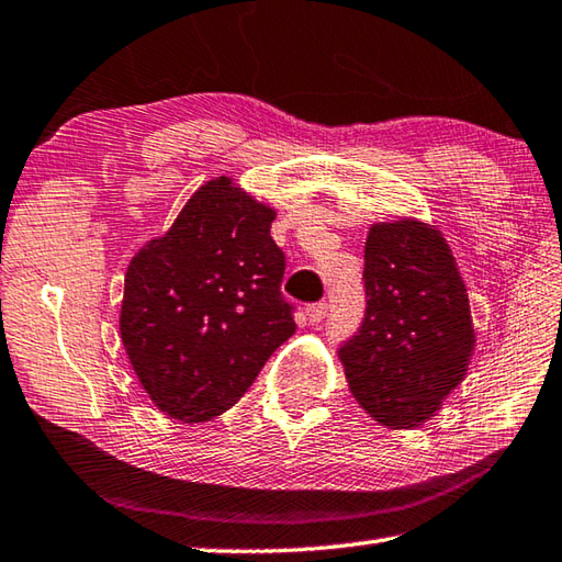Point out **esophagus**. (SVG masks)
Masks as SVG:
<instances>
[{
  "label": "esophagus",
  "instance_id": "obj_1",
  "mask_svg": "<svg viewBox=\"0 0 562 562\" xmlns=\"http://www.w3.org/2000/svg\"><path fill=\"white\" fill-rule=\"evenodd\" d=\"M305 315H308V321L315 325V323H321L323 317L327 315V303L325 301H321V303H311L308 308H305Z\"/></svg>",
  "mask_w": 562,
  "mask_h": 562
}]
</instances>
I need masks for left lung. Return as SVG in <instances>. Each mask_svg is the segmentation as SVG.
Returning <instances> with one entry per match:
<instances>
[{
    "instance_id": "left-lung-1",
    "label": "left lung",
    "mask_w": 562,
    "mask_h": 562,
    "mask_svg": "<svg viewBox=\"0 0 562 562\" xmlns=\"http://www.w3.org/2000/svg\"><path fill=\"white\" fill-rule=\"evenodd\" d=\"M364 295V321L340 347L349 391L381 426H423L474 349L468 289L440 232L418 220L369 229Z\"/></svg>"
}]
</instances>
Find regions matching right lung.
Returning a JSON list of instances; mask_svg holds the SVG:
<instances>
[{"label":"right lung","instance_id":"obj_1","mask_svg":"<svg viewBox=\"0 0 562 562\" xmlns=\"http://www.w3.org/2000/svg\"><path fill=\"white\" fill-rule=\"evenodd\" d=\"M273 217L220 176L126 269L122 342L166 416L203 423L225 413L295 333Z\"/></svg>","mask_w":562,"mask_h":562}]
</instances>
